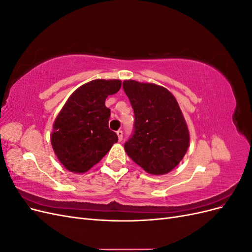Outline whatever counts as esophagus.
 <instances>
[{
  "label": "esophagus",
  "instance_id": "esophagus-1",
  "mask_svg": "<svg viewBox=\"0 0 252 252\" xmlns=\"http://www.w3.org/2000/svg\"><path fill=\"white\" fill-rule=\"evenodd\" d=\"M117 134H118V139H119L120 142H121L122 140H123V131L119 130V131H117Z\"/></svg>",
  "mask_w": 252,
  "mask_h": 252
}]
</instances>
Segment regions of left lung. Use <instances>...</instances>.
<instances>
[{
	"label": "left lung",
	"instance_id": "left-lung-1",
	"mask_svg": "<svg viewBox=\"0 0 252 252\" xmlns=\"http://www.w3.org/2000/svg\"><path fill=\"white\" fill-rule=\"evenodd\" d=\"M123 88L134 111V132L124 148L128 157L155 175L170 172L186 155L190 135L178 101L154 83L125 80Z\"/></svg>",
	"mask_w": 252,
	"mask_h": 252
}]
</instances>
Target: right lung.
Wrapping results in <instances>:
<instances>
[{
  "label": "right lung",
  "mask_w": 252,
  "mask_h": 252,
  "mask_svg": "<svg viewBox=\"0 0 252 252\" xmlns=\"http://www.w3.org/2000/svg\"><path fill=\"white\" fill-rule=\"evenodd\" d=\"M121 86V80L90 81L74 90L61 109L50 141L60 163L68 171L85 173L118 142L117 133L108 127L110 109L105 101Z\"/></svg>",
  "instance_id": "obj_1"
}]
</instances>
